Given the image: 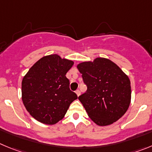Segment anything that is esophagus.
Here are the masks:
<instances>
[{
	"mask_svg": "<svg viewBox=\"0 0 152 152\" xmlns=\"http://www.w3.org/2000/svg\"><path fill=\"white\" fill-rule=\"evenodd\" d=\"M76 94H77L78 97H79V96L80 95V94H81L80 91H79V90H76Z\"/></svg>",
	"mask_w": 152,
	"mask_h": 152,
	"instance_id": "34e87169",
	"label": "esophagus"
}]
</instances>
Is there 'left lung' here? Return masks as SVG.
Masks as SVG:
<instances>
[{"label":"left lung","mask_w":152,"mask_h":152,"mask_svg":"<svg viewBox=\"0 0 152 152\" xmlns=\"http://www.w3.org/2000/svg\"><path fill=\"white\" fill-rule=\"evenodd\" d=\"M77 68L87 86L79 100L92 121L106 126L122 117L131 99L128 76L115 64L103 58L83 62Z\"/></svg>","instance_id":"obj_1"}]
</instances>
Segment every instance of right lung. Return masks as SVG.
<instances>
[{"label": "right lung", "instance_id": "obj_1", "mask_svg": "<svg viewBox=\"0 0 152 152\" xmlns=\"http://www.w3.org/2000/svg\"><path fill=\"white\" fill-rule=\"evenodd\" d=\"M73 62L58 55L42 57L30 68L22 83V101L27 111L41 123L54 124L64 117L77 99L66 77Z\"/></svg>", "mask_w": 152, "mask_h": 152}]
</instances>
